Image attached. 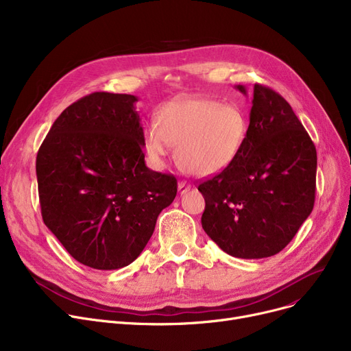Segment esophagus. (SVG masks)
Returning a JSON list of instances; mask_svg holds the SVG:
<instances>
[{
    "mask_svg": "<svg viewBox=\"0 0 351 351\" xmlns=\"http://www.w3.org/2000/svg\"><path fill=\"white\" fill-rule=\"evenodd\" d=\"M189 189H191V185H189V183H186L185 180H180V182L178 183V192H179L180 195L186 193Z\"/></svg>",
    "mask_w": 351,
    "mask_h": 351,
    "instance_id": "34e87169",
    "label": "esophagus"
}]
</instances>
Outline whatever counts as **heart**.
<instances>
[{"instance_id": "heart-1", "label": "heart", "mask_w": 351, "mask_h": 351, "mask_svg": "<svg viewBox=\"0 0 351 351\" xmlns=\"http://www.w3.org/2000/svg\"><path fill=\"white\" fill-rule=\"evenodd\" d=\"M243 110L232 104L206 97H188L165 104L158 122L145 128L143 146L156 168L178 145V159L183 168L197 176L223 172L241 152L247 135Z\"/></svg>"}]
</instances>
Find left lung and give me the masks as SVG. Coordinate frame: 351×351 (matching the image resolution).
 I'll use <instances>...</instances> for the list:
<instances>
[{
	"label": "left lung",
	"instance_id": "1",
	"mask_svg": "<svg viewBox=\"0 0 351 351\" xmlns=\"http://www.w3.org/2000/svg\"><path fill=\"white\" fill-rule=\"evenodd\" d=\"M236 89L247 95L243 85ZM247 135L229 168L200 183L202 228L233 257L263 259L283 250L315 206L317 154L278 92L256 84Z\"/></svg>",
	"mask_w": 351,
	"mask_h": 351
}]
</instances>
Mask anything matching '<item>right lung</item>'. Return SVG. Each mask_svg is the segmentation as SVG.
Listing matches in <instances>:
<instances>
[{
    "mask_svg": "<svg viewBox=\"0 0 351 351\" xmlns=\"http://www.w3.org/2000/svg\"><path fill=\"white\" fill-rule=\"evenodd\" d=\"M138 98L95 92L57 118L36 155L44 223L80 263L131 265L178 192L145 163Z\"/></svg>",
    "mask_w": 351,
    "mask_h": 351,
    "instance_id": "right-lung-1",
    "label": "right lung"
}]
</instances>
